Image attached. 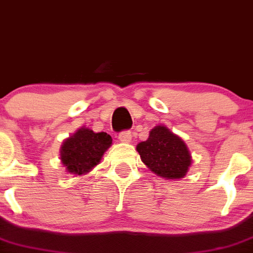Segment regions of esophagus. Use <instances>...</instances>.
<instances>
[{"label": "esophagus", "instance_id": "1", "mask_svg": "<svg viewBox=\"0 0 253 253\" xmlns=\"http://www.w3.org/2000/svg\"><path fill=\"white\" fill-rule=\"evenodd\" d=\"M119 138H120V141H121V142H125V143L131 142V140H132L131 131H122V132H120Z\"/></svg>", "mask_w": 253, "mask_h": 253}]
</instances>
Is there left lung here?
<instances>
[{
  "mask_svg": "<svg viewBox=\"0 0 253 253\" xmlns=\"http://www.w3.org/2000/svg\"><path fill=\"white\" fill-rule=\"evenodd\" d=\"M143 164L157 176L166 180H178L186 176L191 166L187 146L166 126H156L146 141L136 147Z\"/></svg>",
  "mask_w": 253,
  "mask_h": 253,
  "instance_id": "left-lung-1",
  "label": "left lung"
}]
</instances>
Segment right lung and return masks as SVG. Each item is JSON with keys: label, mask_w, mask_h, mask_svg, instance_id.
<instances>
[{"label": "right lung", "mask_w": 253, "mask_h": 253, "mask_svg": "<svg viewBox=\"0 0 253 253\" xmlns=\"http://www.w3.org/2000/svg\"><path fill=\"white\" fill-rule=\"evenodd\" d=\"M112 145V138L106 132H93L81 127L66 138L61 146V162L70 173L84 174L100 164L103 153Z\"/></svg>", "instance_id": "obj_1"}]
</instances>
